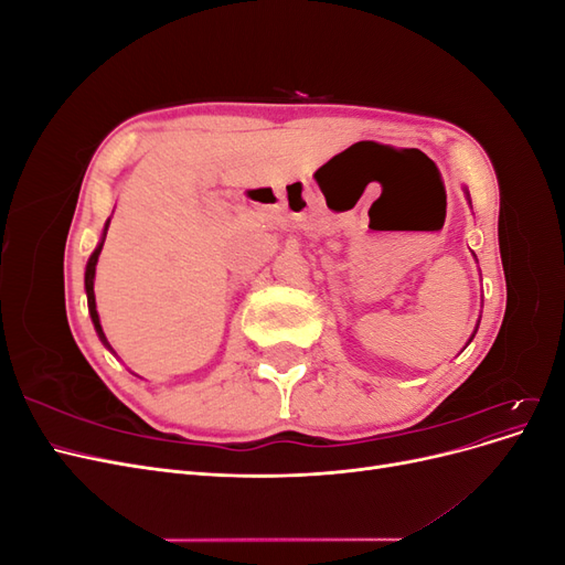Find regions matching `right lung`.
Listing matches in <instances>:
<instances>
[{"instance_id":"add662e5","label":"right lung","mask_w":565,"mask_h":565,"mask_svg":"<svg viewBox=\"0 0 565 565\" xmlns=\"http://www.w3.org/2000/svg\"><path fill=\"white\" fill-rule=\"evenodd\" d=\"M108 224H110V221H106V228H104V235H100V243L96 245L94 254L89 256V262H87V270H84V289H87L89 316H92V322H94V328H96V334H98V337H100V341H104V344L110 349L108 339H106V334H104V328H100L98 311H96V297H94V278H96V264H98V254H100V249H104V241H106V233H108Z\"/></svg>"}]
</instances>
